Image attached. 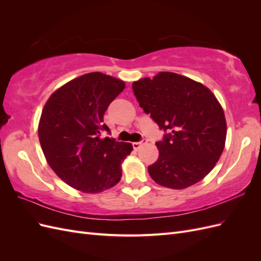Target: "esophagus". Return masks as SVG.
Listing matches in <instances>:
<instances>
[{
  "mask_svg": "<svg viewBox=\"0 0 261 261\" xmlns=\"http://www.w3.org/2000/svg\"><path fill=\"white\" fill-rule=\"evenodd\" d=\"M146 143H147L146 140L138 141V143H134V144H133V147H134V149H135V150H138L141 146H143V145H144V144H146Z\"/></svg>",
  "mask_w": 261,
  "mask_h": 261,
  "instance_id": "esophagus-1",
  "label": "esophagus"
}]
</instances>
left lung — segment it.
<instances>
[{
	"label": "left lung",
	"instance_id": "1",
	"mask_svg": "<svg viewBox=\"0 0 261 261\" xmlns=\"http://www.w3.org/2000/svg\"><path fill=\"white\" fill-rule=\"evenodd\" d=\"M133 90L140 108L169 133L155 144L159 158L148 167L151 178L161 186L183 189L208 175L226 139L224 111L212 91L171 72L134 82Z\"/></svg>",
	"mask_w": 261,
	"mask_h": 261
}]
</instances>
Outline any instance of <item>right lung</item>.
I'll list each match as a JSON object with an SVG mask.
<instances>
[{"mask_svg":"<svg viewBox=\"0 0 261 261\" xmlns=\"http://www.w3.org/2000/svg\"><path fill=\"white\" fill-rule=\"evenodd\" d=\"M125 83L93 72L72 80L45 102L38 126L45 160L62 180L77 191L98 194L122 177V162L133 150L129 143L101 138L109 105Z\"/></svg>","mask_w":261,"mask_h":261,"instance_id":"obj_1","label":"right lung"}]
</instances>
